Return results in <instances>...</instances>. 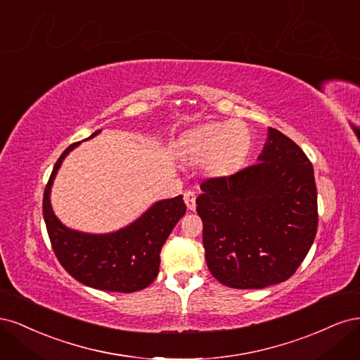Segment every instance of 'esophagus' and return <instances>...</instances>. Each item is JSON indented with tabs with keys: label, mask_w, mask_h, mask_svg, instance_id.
<instances>
[{
	"label": "esophagus",
	"mask_w": 360,
	"mask_h": 360,
	"mask_svg": "<svg viewBox=\"0 0 360 360\" xmlns=\"http://www.w3.org/2000/svg\"><path fill=\"white\" fill-rule=\"evenodd\" d=\"M195 198H197V195H195V191H186L184 192V202H186V207L189 210H195Z\"/></svg>",
	"instance_id": "obj_1"
}]
</instances>
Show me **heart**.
Returning <instances> with one entry per match:
<instances>
[{
    "mask_svg": "<svg viewBox=\"0 0 360 360\" xmlns=\"http://www.w3.org/2000/svg\"><path fill=\"white\" fill-rule=\"evenodd\" d=\"M252 136L242 123H209L191 130L180 143L181 156L192 163L207 162L210 172L224 176L246 159Z\"/></svg>",
    "mask_w": 360,
    "mask_h": 360,
    "instance_id": "obj_1",
    "label": "heart"
}]
</instances>
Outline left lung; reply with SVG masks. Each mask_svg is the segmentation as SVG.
<instances>
[{
    "mask_svg": "<svg viewBox=\"0 0 360 360\" xmlns=\"http://www.w3.org/2000/svg\"><path fill=\"white\" fill-rule=\"evenodd\" d=\"M200 188L205 261L221 284L264 288L294 275L319 226L312 163L294 141L270 127L257 163Z\"/></svg>",
    "mask_w": 360,
    "mask_h": 360,
    "instance_id": "8db88e82",
    "label": "left lung"
}]
</instances>
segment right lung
Instances as JSON below:
<instances>
[{"label": "right lung", "mask_w": 360, "mask_h": 360, "mask_svg": "<svg viewBox=\"0 0 360 360\" xmlns=\"http://www.w3.org/2000/svg\"><path fill=\"white\" fill-rule=\"evenodd\" d=\"M78 144L63 151L43 193V217L53 254L68 274L86 287L117 292L143 290L156 279L160 249L186 213L183 197L158 201L134 224L115 233L86 234L69 230L53 214L49 193L63 159Z\"/></svg>", "instance_id": "add662e5"}]
</instances>
